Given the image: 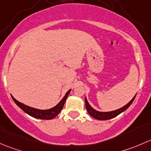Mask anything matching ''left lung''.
I'll list each match as a JSON object with an SVG mask.
<instances>
[{
    "mask_svg": "<svg viewBox=\"0 0 151 151\" xmlns=\"http://www.w3.org/2000/svg\"><path fill=\"white\" fill-rule=\"evenodd\" d=\"M135 97H136V95H135L134 97H133V99H132L128 104H127L125 106L122 107V108H120V109L113 110V111H110V112H99V111H97V110H94V108H92L91 106H90V105L88 104L86 98H85L86 108L87 111H88V114H89L91 116H92L93 118H94V119H97V120H108V119H113V118L116 117V116H117L118 115H119L120 113H122V112H124V110H127V108L131 105V104L133 102Z\"/></svg>",
    "mask_w": 151,
    "mask_h": 151,
    "instance_id": "obj_1",
    "label": "left lung"
}]
</instances>
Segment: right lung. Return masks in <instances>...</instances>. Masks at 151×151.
<instances>
[{"label":"right lung","mask_w":151,"mask_h":151,"mask_svg":"<svg viewBox=\"0 0 151 151\" xmlns=\"http://www.w3.org/2000/svg\"><path fill=\"white\" fill-rule=\"evenodd\" d=\"M70 90H68V92L66 93V94L65 95V97H63V99L56 105L54 108H51V109L49 110H38L36 109V108H31V107L27 106V105H24V104L21 103L19 101L17 100L16 99L14 98L12 96V99H13L14 102L17 105V106L19 107L23 111L25 112L26 113L29 115V116H32L34 118H36V119H44V120H50V119H54V117L57 116L59 113H60L62 109L63 108V106H64V104L66 101L67 97H68V95L70 92Z\"/></svg>","instance_id":"right-lung-1"}]
</instances>
